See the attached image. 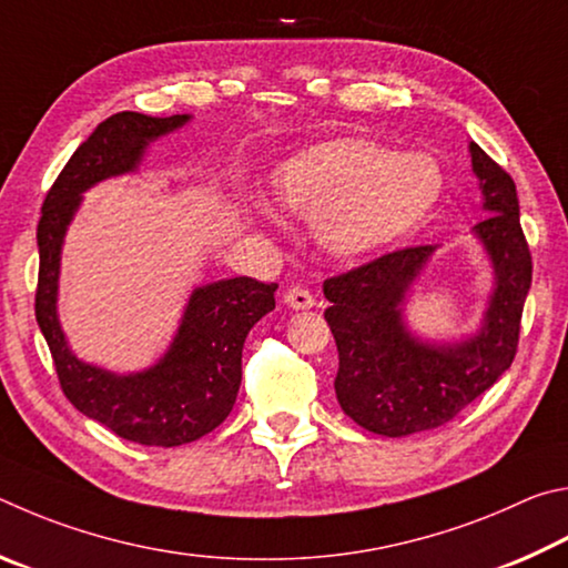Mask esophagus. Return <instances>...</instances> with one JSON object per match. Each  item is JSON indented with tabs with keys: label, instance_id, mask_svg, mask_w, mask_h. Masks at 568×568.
I'll list each match as a JSON object with an SVG mask.
<instances>
[{
	"label": "esophagus",
	"instance_id": "obj_1",
	"mask_svg": "<svg viewBox=\"0 0 568 568\" xmlns=\"http://www.w3.org/2000/svg\"><path fill=\"white\" fill-rule=\"evenodd\" d=\"M284 302L286 306H292V310H312L314 296L310 290H304V286H294V290L284 294Z\"/></svg>",
	"mask_w": 568,
	"mask_h": 568
}]
</instances>
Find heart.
<instances>
[{"label":"heart","instance_id":"heart-1","mask_svg":"<svg viewBox=\"0 0 568 568\" xmlns=\"http://www.w3.org/2000/svg\"><path fill=\"white\" fill-rule=\"evenodd\" d=\"M442 169L422 152H392L366 139L304 149L274 176V202L312 216L324 252L356 258L414 232L442 194Z\"/></svg>","mask_w":568,"mask_h":568}]
</instances>
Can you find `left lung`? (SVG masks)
Listing matches in <instances>:
<instances>
[{
  "label": "left lung",
  "mask_w": 568,
  "mask_h": 568,
  "mask_svg": "<svg viewBox=\"0 0 568 568\" xmlns=\"http://www.w3.org/2000/svg\"><path fill=\"white\" fill-rule=\"evenodd\" d=\"M489 216L474 236L494 266L481 329L462 342H422L406 329L404 302L436 246H409L324 282V320L339 349L334 389L344 414L366 432L409 436L452 422L509 369L531 286V252L514 179L469 144Z\"/></svg>",
  "instance_id": "left-lung-1"
}]
</instances>
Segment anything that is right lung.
Here are the masks:
<instances>
[{
    "label": "right lung",
    "instance_id": "1",
    "mask_svg": "<svg viewBox=\"0 0 568 568\" xmlns=\"http://www.w3.org/2000/svg\"><path fill=\"white\" fill-rule=\"evenodd\" d=\"M189 114L119 112L79 144L49 189L37 226L34 314L52 352L62 392L89 419L142 446H182L222 424L242 384V349L252 326L274 310L276 284L252 276L196 286L174 342L154 366L114 374L77 359L59 326V256L82 194L109 176L136 172L146 146L189 122Z\"/></svg>",
    "mask_w": 568,
    "mask_h": 568
}]
</instances>
